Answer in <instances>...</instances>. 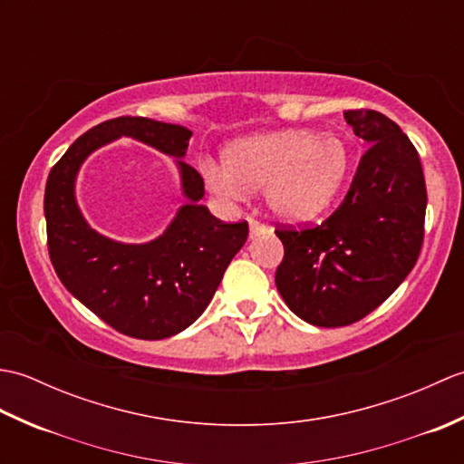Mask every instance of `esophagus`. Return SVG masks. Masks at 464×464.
<instances>
[{
	"mask_svg": "<svg viewBox=\"0 0 464 464\" xmlns=\"http://www.w3.org/2000/svg\"><path fill=\"white\" fill-rule=\"evenodd\" d=\"M265 231H267V227L261 225L259 221H249V237H251V239L259 237V235H263Z\"/></svg>",
	"mask_w": 464,
	"mask_h": 464,
	"instance_id": "34e87169",
	"label": "esophagus"
}]
</instances>
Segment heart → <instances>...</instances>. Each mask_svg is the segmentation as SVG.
<instances>
[{"label": "heart", "mask_w": 464, "mask_h": 464, "mask_svg": "<svg viewBox=\"0 0 464 464\" xmlns=\"http://www.w3.org/2000/svg\"><path fill=\"white\" fill-rule=\"evenodd\" d=\"M223 167L207 165V185L239 199L263 189L267 211L301 223L323 215L339 199L351 173V150L339 135L285 130L245 137L221 153Z\"/></svg>", "instance_id": "b5f03b06"}]
</instances>
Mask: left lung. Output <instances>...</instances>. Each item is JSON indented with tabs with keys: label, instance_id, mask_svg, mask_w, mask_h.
Masks as SVG:
<instances>
[{
	"label": "left lung",
	"instance_id": "left-lung-1",
	"mask_svg": "<svg viewBox=\"0 0 464 464\" xmlns=\"http://www.w3.org/2000/svg\"><path fill=\"white\" fill-rule=\"evenodd\" d=\"M371 147L351 189L313 229H281L275 285L299 319L344 327L387 301L415 267L427 211L419 153L401 127L372 110L344 111Z\"/></svg>",
	"mask_w": 464,
	"mask_h": 464
}]
</instances>
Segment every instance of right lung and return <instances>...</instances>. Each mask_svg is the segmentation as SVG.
<instances>
[{"label": "right lung", "instance_id": "right-lung-1", "mask_svg": "<svg viewBox=\"0 0 464 464\" xmlns=\"http://www.w3.org/2000/svg\"><path fill=\"white\" fill-rule=\"evenodd\" d=\"M193 131L147 117H117L75 140L47 177V247L65 289L123 334L160 341L185 331L211 303L227 265L247 241V223H221L199 201L201 175L183 160ZM131 136L176 160L186 203L145 244L95 232L74 195L81 165L107 142Z\"/></svg>", "mask_w": 464, "mask_h": 464}]
</instances>
